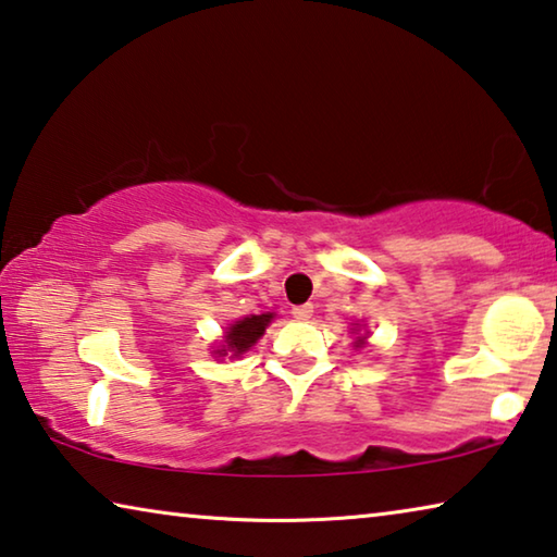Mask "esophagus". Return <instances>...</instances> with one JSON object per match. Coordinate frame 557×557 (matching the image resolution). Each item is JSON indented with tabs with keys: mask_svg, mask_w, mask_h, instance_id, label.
Returning <instances> with one entry per match:
<instances>
[{
	"mask_svg": "<svg viewBox=\"0 0 557 557\" xmlns=\"http://www.w3.org/2000/svg\"><path fill=\"white\" fill-rule=\"evenodd\" d=\"M289 312H293L295 320H310L312 312H314V307H312V305H297V307H293V310H289Z\"/></svg>",
	"mask_w": 557,
	"mask_h": 557,
	"instance_id": "obj_1",
	"label": "esophagus"
}]
</instances>
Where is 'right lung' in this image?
Returning a JSON list of instances; mask_svg holds the SVG:
<instances>
[{"mask_svg":"<svg viewBox=\"0 0 557 557\" xmlns=\"http://www.w3.org/2000/svg\"><path fill=\"white\" fill-rule=\"evenodd\" d=\"M272 320V314H250V317H243V320H237L235 324L227 326V349L233 351V355H243L252 347L255 342L262 337L264 326ZM225 351V349H223Z\"/></svg>","mask_w":557,"mask_h":557,"instance_id":"obj_1","label":"right lung"}]
</instances>
